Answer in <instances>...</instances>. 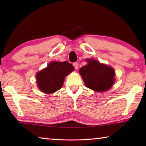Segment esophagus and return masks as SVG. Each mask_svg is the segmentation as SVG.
Segmentation results:
<instances>
[{"label": "esophagus", "mask_w": 146, "mask_h": 146, "mask_svg": "<svg viewBox=\"0 0 146 146\" xmlns=\"http://www.w3.org/2000/svg\"><path fill=\"white\" fill-rule=\"evenodd\" d=\"M73 66H74V67L75 68V69H78V62H74V63H73Z\"/></svg>", "instance_id": "34e87169"}]
</instances>
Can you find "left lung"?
Here are the masks:
<instances>
[{"mask_svg":"<svg viewBox=\"0 0 146 146\" xmlns=\"http://www.w3.org/2000/svg\"><path fill=\"white\" fill-rule=\"evenodd\" d=\"M86 62L79 70L86 86L99 92L108 90L115 82L113 68L93 59H86Z\"/></svg>","mask_w":146,"mask_h":146,"instance_id":"8db88e82","label":"left lung"}]
</instances>
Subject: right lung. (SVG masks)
<instances>
[{
	"label": "right lung",
	"instance_id": "add662e5",
	"mask_svg": "<svg viewBox=\"0 0 146 146\" xmlns=\"http://www.w3.org/2000/svg\"><path fill=\"white\" fill-rule=\"evenodd\" d=\"M74 70L68 62L53 61L36 75L40 90L46 94L54 93L63 86L65 77Z\"/></svg>",
	"mask_w": 146,
	"mask_h": 146
}]
</instances>
